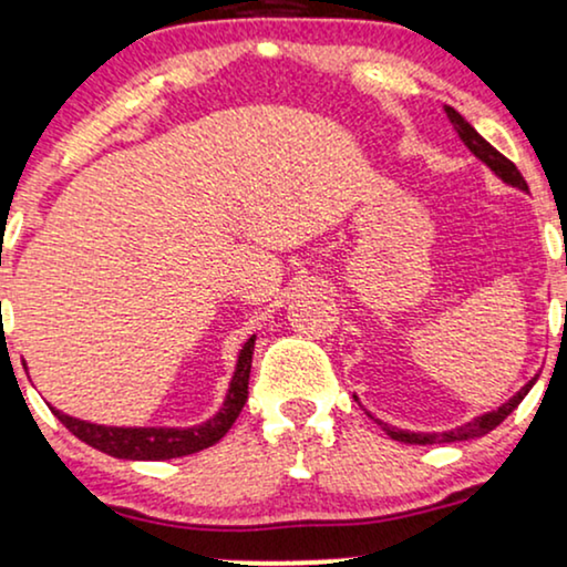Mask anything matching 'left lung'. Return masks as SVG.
<instances>
[{"instance_id": "left-lung-1", "label": "left lung", "mask_w": 567, "mask_h": 567, "mask_svg": "<svg viewBox=\"0 0 567 567\" xmlns=\"http://www.w3.org/2000/svg\"><path fill=\"white\" fill-rule=\"evenodd\" d=\"M444 113H446V117H450V123L454 125V131H457V136L463 138V144L473 152V155L481 159V163H486L488 167H492V171L497 173V176L505 181V184L520 188V192H528V184H526V181H523L518 167L509 163L505 155H499V152L494 150V146L488 144L486 138L481 136L478 131L473 128V125L467 123L465 117L457 113V110L444 107ZM534 383H536V379L528 381L526 386H523L518 394L513 396V400H507L505 404H502V408L486 412V415H481V417H473L471 423L460 425V429H454V431H444V433H412V431H402V429H391V425L381 423V421H379V425L389 433L391 439H394V442H404V444H450V442H465V439L486 436L488 431L497 429V425L505 421L509 412L518 408V404L523 402V396L528 394Z\"/></svg>"}]
</instances>
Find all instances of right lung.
<instances>
[{
	"label": "right lung",
	"mask_w": 567,
	"mask_h": 567,
	"mask_svg": "<svg viewBox=\"0 0 567 567\" xmlns=\"http://www.w3.org/2000/svg\"><path fill=\"white\" fill-rule=\"evenodd\" d=\"M251 352H255V337H251L239 352V362H236V373L230 379V389L226 402H223L220 412L209 417L207 423L194 425V429H115V425H96L70 417L65 412L54 410L58 421L65 429L86 442L94 450H100L110 457L121 460H171L184 457V454H194L207 450L215 442L226 436L230 425L247 402L249 394V370H251Z\"/></svg>",
	"instance_id": "add662e5"
}]
</instances>
